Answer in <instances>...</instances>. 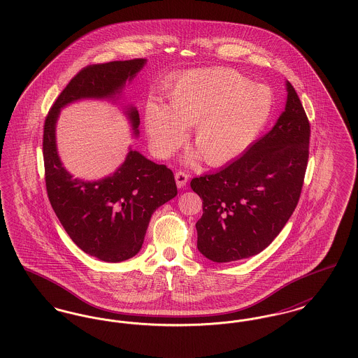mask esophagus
Here are the masks:
<instances>
[{
  "label": "esophagus",
  "instance_id": "1",
  "mask_svg": "<svg viewBox=\"0 0 358 358\" xmlns=\"http://www.w3.org/2000/svg\"><path fill=\"white\" fill-rule=\"evenodd\" d=\"M174 178H176V184H177V187H184L187 185V180H189V176H187L185 171H177V173H176V176H174Z\"/></svg>",
  "mask_w": 358,
  "mask_h": 358
}]
</instances>
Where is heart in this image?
<instances>
[{"mask_svg": "<svg viewBox=\"0 0 358 358\" xmlns=\"http://www.w3.org/2000/svg\"><path fill=\"white\" fill-rule=\"evenodd\" d=\"M273 99L262 85L236 71L197 69L181 75L165 95L164 107L150 103L145 130L154 153L169 157L182 142L196 150L185 155L192 164L200 155L208 165H222L244 153L264 129Z\"/></svg>", "mask_w": 358, "mask_h": 358, "instance_id": "heart-1", "label": "heart"}]
</instances>
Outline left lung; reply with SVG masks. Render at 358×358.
Segmentation results:
<instances>
[{
    "instance_id": "left-lung-1",
    "label": "left lung",
    "mask_w": 358,
    "mask_h": 358,
    "mask_svg": "<svg viewBox=\"0 0 358 358\" xmlns=\"http://www.w3.org/2000/svg\"><path fill=\"white\" fill-rule=\"evenodd\" d=\"M285 111L266 136L222 171L196 177L203 200L197 248L216 263L257 255L271 244L296 208L308 159L310 123L286 82Z\"/></svg>"
}]
</instances>
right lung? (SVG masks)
<instances>
[{
  "instance_id": "add662e5",
  "label": "right lung",
  "mask_w": 358,
  "mask_h": 358,
  "mask_svg": "<svg viewBox=\"0 0 358 358\" xmlns=\"http://www.w3.org/2000/svg\"><path fill=\"white\" fill-rule=\"evenodd\" d=\"M145 64L146 59H134L85 67L62 91L44 124L43 155L52 208L82 251L108 263L127 260L139 252L155 209L177 196L173 171L129 148L123 164L113 174L96 181L75 178L57 153L56 123L60 110L69 103L120 102L124 85ZM123 113L134 136H139L138 110L133 104H123Z\"/></svg>"
}]
</instances>
